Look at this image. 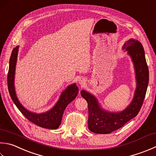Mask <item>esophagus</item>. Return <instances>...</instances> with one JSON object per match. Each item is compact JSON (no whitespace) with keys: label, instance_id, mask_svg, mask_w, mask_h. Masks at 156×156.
Wrapping results in <instances>:
<instances>
[{"label":"esophagus","instance_id":"34e87169","mask_svg":"<svg viewBox=\"0 0 156 156\" xmlns=\"http://www.w3.org/2000/svg\"><path fill=\"white\" fill-rule=\"evenodd\" d=\"M79 84H80V85H82V86H83L84 84H85V82H86V80L84 78H80V79H79Z\"/></svg>","mask_w":156,"mask_h":156}]
</instances>
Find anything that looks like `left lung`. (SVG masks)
<instances>
[{
    "label": "left lung",
    "instance_id": "left-lung-1",
    "mask_svg": "<svg viewBox=\"0 0 156 156\" xmlns=\"http://www.w3.org/2000/svg\"><path fill=\"white\" fill-rule=\"evenodd\" d=\"M122 48L128 51L135 67L136 88L134 98L122 112H109L101 108L95 97L86 90H82L81 95L88 103V127L93 133L109 134L120 129L138 114L144 101L149 82V69L144 49L141 42L135 39L126 41Z\"/></svg>",
    "mask_w": 156,
    "mask_h": 156
}]
</instances>
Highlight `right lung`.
I'll return each mask as SVG.
<instances>
[{
  "instance_id": "obj_1",
  "label": "right lung",
  "mask_w": 156,
  "mask_h": 156,
  "mask_svg": "<svg viewBox=\"0 0 156 156\" xmlns=\"http://www.w3.org/2000/svg\"><path fill=\"white\" fill-rule=\"evenodd\" d=\"M18 48L15 47L12 51L9 60V68L7 75V84L9 94L12 100L17 106L18 109L21 112L27 120L32 122L38 126L48 129H57L62 122L64 110L70 102L74 100L78 93V88L76 84H72L67 87L61 94L59 99L53 108L45 113L36 114L30 112L21 104L15 94L14 86L15 70L16 66Z\"/></svg>"
}]
</instances>
